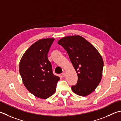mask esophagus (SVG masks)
<instances>
[{
	"label": "esophagus",
	"mask_w": 121,
	"mask_h": 121,
	"mask_svg": "<svg viewBox=\"0 0 121 121\" xmlns=\"http://www.w3.org/2000/svg\"><path fill=\"white\" fill-rule=\"evenodd\" d=\"M65 74H66V73H65V72H63L62 74H61V76H62V77H64L65 76Z\"/></svg>",
	"instance_id": "1"
}]
</instances>
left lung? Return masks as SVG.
I'll return each mask as SVG.
<instances>
[{"mask_svg":"<svg viewBox=\"0 0 121 121\" xmlns=\"http://www.w3.org/2000/svg\"><path fill=\"white\" fill-rule=\"evenodd\" d=\"M58 43L67 51L77 73L78 83L72 90L85 97L94 91L102 78L104 61L97 49L81 36H66Z\"/></svg>","mask_w":121,"mask_h":121,"instance_id":"left-lung-1","label":"left lung"}]
</instances>
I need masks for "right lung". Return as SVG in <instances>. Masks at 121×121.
<instances>
[{
  "label": "right lung",
  "mask_w": 121,
  "mask_h": 121,
  "mask_svg": "<svg viewBox=\"0 0 121 121\" xmlns=\"http://www.w3.org/2000/svg\"><path fill=\"white\" fill-rule=\"evenodd\" d=\"M54 38L38 40L25 51L19 64L23 83L34 96L47 99L56 91L60 78L53 74L47 54Z\"/></svg>",
  "instance_id": "obj_1"
}]
</instances>
